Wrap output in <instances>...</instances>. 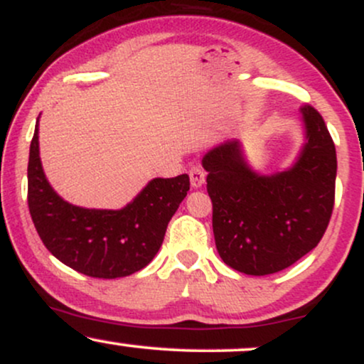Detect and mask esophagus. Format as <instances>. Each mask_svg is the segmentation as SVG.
<instances>
[{
    "instance_id": "1",
    "label": "esophagus",
    "mask_w": 364,
    "mask_h": 364,
    "mask_svg": "<svg viewBox=\"0 0 364 364\" xmlns=\"http://www.w3.org/2000/svg\"><path fill=\"white\" fill-rule=\"evenodd\" d=\"M205 171H203L200 166H193V168L190 169V181H191V186L193 188H200L205 183Z\"/></svg>"
}]
</instances>
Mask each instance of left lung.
<instances>
[{
  "instance_id": "obj_1",
  "label": "left lung",
  "mask_w": 364,
  "mask_h": 364,
  "mask_svg": "<svg viewBox=\"0 0 364 364\" xmlns=\"http://www.w3.org/2000/svg\"><path fill=\"white\" fill-rule=\"evenodd\" d=\"M304 141L291 166L265 174L248 162L237 139L202 159L210 195L217 252L248 275L287 269L323 236L333 208L336 145L311 106L301 107Z\"/></svg>"
}]
</instances>
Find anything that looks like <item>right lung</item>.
Here are the masks:
<instances>
[{"instance_id": "obj_1", "label": "right lung", "mask_w": 364, "mask_h": 364, "mask_svg": "<svg viewBox=\"0 0 364 364\" xmlns=\"http://www.w3.org/2000/svg\"><path fill=\"white\" fill-rule=\"evenodd\" d=\"M41 116V114H39ZM28 210L46 248L77 272L127 277L156 257L190 178H154L123 208H85L66 202L46 178L39 156V118L28 154Z\"/></svg>"}]
</instances>
